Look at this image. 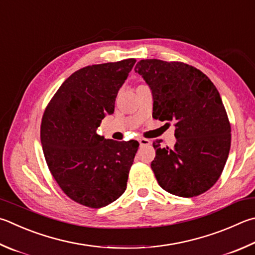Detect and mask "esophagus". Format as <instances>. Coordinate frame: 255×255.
Here are the masks:
<instances>
[{"instance_id": "obj_1", "label": "esophagus", "mask_w": 255, "mask_h": 255, "mask_svg": "<svg viewBox=\"0 0 255 255\" xmlns=\"http://www.w3.org/2000/svg\"><path fill=\"white\" fill-rule=\"evenodd\" d=\"M138 141H139L140 146H147V145H149V143H150V140L146 139V138H139Z\"/></svg>"}]
</instances>
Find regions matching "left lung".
<instances>
[{
	"label": "left lung",
	"mask_w": 255,
	"mask_h": 255,
	"mask_svg": "<svg viewBox=\"0 0 255 255\" xmlns=\"http://www.w3.org/2000/svg\"><path fill=\"white\" fill-rule=\"evenodd\" d=\"M135 71L150 88L152 118L175 122L174 147L152 142L157 182L176 196L205 193L220 178L231 147L230 122L216 87L183 62L140 60Z\"/></svg>",
	"instance_id": "left-lung-1"
}]
</instances>
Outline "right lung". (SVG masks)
I'll list each match as a JSON object with an SVG mask.
<instances>
[{
	"instance_id": "obj_1",
	"label": "right lung",
	"mask_w": 255,
	"mask_h": 255,
	"mask_svg": "<svg viewBox=\"0 0 255 255\" xmlns=\"http://www.w3.org/2000/svg\"><path fill=\"white\" fill-rule=\"evenodd\" d=\"M135 59L88 66L64 81L41 123V143L51 174L67 196L92 208L123 195L137 140L116 141L97 133L114 114L116 97Z\"/></svg>"
}]
</instances>
